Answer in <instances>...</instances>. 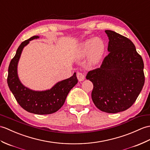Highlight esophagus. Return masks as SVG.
<instances>
[{"label": "esophagus", "mask_w": 150, "mask_h": 150, "mask_svg": "<svg viewBox=\"0 0 150 150\" xmlns=\"http://www.w3.org/2000/svg\"><path fill=\"white\" fill-rule=\"evenodd\" d=\"M76 76H77V79L79 80V81L80 82L83 81V80L85 79V75L81 72H77V74H76Z\"/></svg>", "instance_id": "obj_1"}]
</instances>
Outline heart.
I'll return each mask as SVG.
<instances>
[{
    "mask_svg": "<svg viewBox=\"0 0 150 150\" xmlns=\"http://www.w3.org/2000/svg\"><path fill=\"white\" fill-rule=\"evenodd\" d=\"M105 52V44L100 38H90L80 44L77 50V55L80 57L88 55V63L95 67L102 61Z\"/></svg>",
    "mask_w": 150,
    "mask_h": 150,
    "instance_id": "heart-1",
    "label": "heart"
}]
</instances>
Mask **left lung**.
Returning <instances> with one entry per match:
<instances>
[{
    "label": "left lung",
    "instance_id": "obj_1",
    "mask_svg": "<svg viewBox=\"0 0 150 150\" xmlns=\"http://www.w3.org/2000/svg\"><path fill=\"white\" fill-rule=\"evenodd\" d=\"M109 55L100 68L88 73L93 83L91 98L95 106L107 113H117L130 108L144 84V62L128 38L106 30Z\"/></svg>",
    "mask_w": 150,
    "mask_h": 150
}]
</instances>
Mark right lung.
Returning a JSON list of instances; mask_svg holds the SVG:
<instances>
[{"mask_svg": "<svg viewBox=\"0 0 150 150\" xmlns=\"http://www.w3.org/2000/svg\"><path fill=\"white\" fill-rule=\"evenodd\" d=\"M39 38L34 36L21 43L10 62L7 81L10 91L23 109L35 114H50L57 112L63 105L69 91L77 83L78 80L76 73H74L71 77L57 82L52 88L45 91H34L21 82L18 75V64L21 54L30 41Z\"/></svg>", "mask_w": 150, "mask_h": 150, "instance_id": "add662e5", "label": "right lung"}]
</instances>
